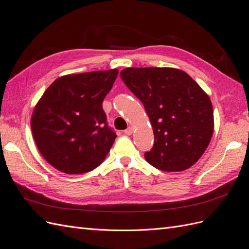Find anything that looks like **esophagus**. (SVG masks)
I'll return each mask as SVG.
<instances>
[{
	"label": "esophagus",
	"instance_id": "34e87169",
	"mask_svg": "<svg viewBox=\"0 0 249 249\" xmlns=\"http://www.w3.org/2000/svg\"><path fill=\"white\" fill-rule=\"evenodd\" d=\"M132 133H133V127L132 126H129L126 130H124L125 135H132Z\"/></svg>",
	"mask_w": 249,
	"mask_h": 249
}]
</instances>
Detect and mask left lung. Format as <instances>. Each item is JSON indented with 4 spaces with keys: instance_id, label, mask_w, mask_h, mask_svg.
I'll list each match as a JSON object with an SVG mask.
<instances>
[{
    "instance_id": "obj_1",
    "label": "left lung",
    "mask_w": 249,
    "mask_h": 249,
    "mask_svg": "<svg viewBox=\"0 0 249 249\" xmlns=\"http://www.w3.org/2000/svg\"><path fill=\"white\" fill-rule=\"evenodd\" d=\"M124 84L142 102L155 144L145 160L163 171H183L205 153L214 131L209 95L187 72L173 67H126Z\"/></svg>"
}]
</instances>
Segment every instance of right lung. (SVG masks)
I'll return each instance as SVG.
<instances>
[{"mask_svg": "<svg viewBox=\"0 0 249 249\" xmlns=\"http://www.w3.org/2000/svg\"><path fill=\"white\" fill-rule=\"evenodd\" d=\"M117 74V69L66 74L37 102L31 117L33 138L53 167L80 175L106 159L116 134L107 125L102 105Z\"/></svg>", "mask_w": 249, "mask_h": 249, "instance_id": "right-lung-1", "label": "right lung"}]
</instances>
